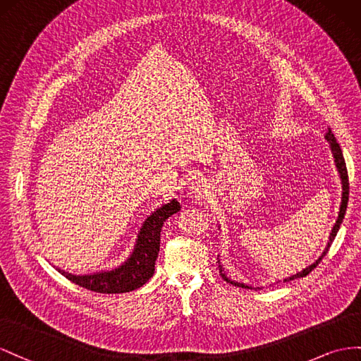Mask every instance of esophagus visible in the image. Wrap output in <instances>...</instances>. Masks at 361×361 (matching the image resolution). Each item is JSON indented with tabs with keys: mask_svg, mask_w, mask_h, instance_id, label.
I'll return each instance as SVG.
<instances>
[{
	"mask_svg": "<svg viewBox=\"0 0 361 361\" xmlns=\"http://www.w3.org/2000/svg\"><path fill=\"white\" fill-rule=\"evenodd\" d=\"M189 190H190V193L193 195L195 198H202V197H205V195L209 193L210 186H209L207 180L198 178V180H195V181H192V183H190Z\"/></svg>",
	"mask_w": 361,
	"mask_h": 361,
	"instance_id": "1",
	"label": "esophagus"
}]
</instances>
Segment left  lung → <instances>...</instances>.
I'll use <instances>...</instances> for the list:
<instances>
[{"instance_id":"left-lung-1","label":"left lung","mask_w":361,"mask_h":361,"mask_svg":"<svg viewBox=\"0 0 361 361\" xmlns=\"http://www.w3.org/2000/svg\"><path fill=\"white\" fill-rule=\"evenodd\" d=\"M325 140L329 143V148H331L333 157H334V164H336V168H337L338 177H341V183H342V201H341V207H338V216H337V219H336V222H334V225H333L331 231H329L328 242H326V246L324 248L322 254L319 255L317 259H316L312 264L305 266L302 271L296 272V274H293V275H290V276H286V278H283V281H290V280H295V278L305 276V275L310 274L319 263H321V260L324 259L325 254L328 252L329 245H331V242L334 240V238H336V234H337L338 228H341V224H342V221H343V218H345V212H346V205H348V198H349V181H348L346 163H345V159H343L342 149H341V147H338V143H337V140H336V137H334V135H333L331 128H328V130H326V133H325ZM218 263H219V272H221L222 278H224V280H225L226 283H230V284H233V286H239V287H248V286H245V284H240V283H235V281H233L231 278H228V276L225 275V272L222 271V266H221L219 255H218Z\"/></svg>"}]
</instances>
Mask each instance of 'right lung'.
I'll return each mask as SVG.
<instances>
[{"instance_id":"1","label":"right lung","mask_w":361,"mask_h":361,"mask_svg":"<svg viewBox=\"0 0 361 361\" xmlns=\"http://www.w3.org/2000/svg\"><path fill=\"white\" fill-rule=\"evenodd\" d=\"M180 202H177V200H169L147 216L130 255L119 266L86 275L69 274L61 271L60 267H56V269L61 275H65L69 281L98 293H126L136 290L145 284L154 274V264H156L160 251V233L164 221L180 212Z\"/></svg>"}]
</instances>
